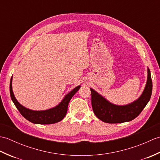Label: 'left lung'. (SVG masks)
I'll return each instance as SVG.
<instances>
[{"label":"left lung","instance_id":"1","mask_svg":"<svg viewBox=\"0 0 160 160\" xmlns=\"http://www.w3.org/2000/svg\"><path fill=\"white\" fill-rule=\"evenodd\" d=\"M148 77L143 93L138 100L127 105L111 103L91 88V104L93 113L98 119L107 123H122L131 121L140 114L150 100L152 83L150 69L147 68Z\"/></svg>","mask_w":160,"mask_h":160}]
</instances>
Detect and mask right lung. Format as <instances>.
<instances>
[{"label":"right lung","instance_id":"1","mask_svg":"<svg viewBox=\"0 0 160 160\" xmlns=\"http://www.w3.org/2000/svg\"><path fill=\"white\" fill-rule=\"evenodd\" d=\"M80 88V85L74 88L71 92L64 96L62 100L57 106L45 111H33L29 109V108L23 107L22 105L18 102V100L16 99L14 94L13 93L12 77L11 78V80H10L9 91L10 96H11V98L13 104H15L17 109L19 111L20 114L24 118L33 124H51L58 122L64 118L67 114L68 104H69V101L74 96L75 93L79 90Z\"/></svg>","mask_w":160,"mask_h":160}]
</instances>
